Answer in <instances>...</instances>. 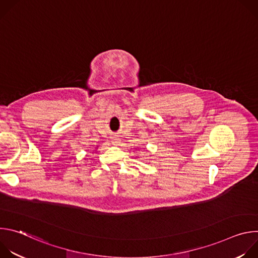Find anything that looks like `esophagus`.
<instances>
[{
    "instance_id": "esophagus-1",
    "label": "esophagus",
    "mask_w": 258,
    "mask_h": 258,
    "mask_svg": "<svg viewBox=\"0 0 258 258\" xmlns=\"http://www.w3.org/2000/svg\"><path fill=\"white\" fill-rule=\"evenodd\" d=\"M111 143H112V145H118L119 143H120V139H119V137L118 136H116V135H114V136H112L111 137Z\"/></svg>"
}]
</instances>
